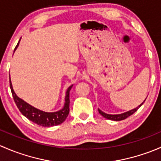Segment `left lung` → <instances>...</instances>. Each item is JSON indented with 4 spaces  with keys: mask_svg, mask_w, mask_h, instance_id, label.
Returning a JSON list of instances; mask_svg holds the SVG:
<instances>
[{
    "mask_svg": "<svg viewBox=\"0 0 161 161\" xmlns=\"http://www.w3.org/2000/svg\"><path fill=\"white\" fill-rule=\"evenodd\" d=\"M144 102H145V101H144ZM143 102H142L141 105H139L138 107L136 108L129 111V112H125V113L119 114V115H108V114H106V113H105V112H102L100 109H98V112H99V113L102 115V116L106 118L107 119H110V120H114V121H121V120H123V119H127V118L130 117L131 115H132L133 113H135V112L138 110L139 108H140V106L143 104Z\"/></svg>",
    "mask_w": 161,
    "mask_h": 161,
    "instance_id": "left-lung-1",
    "label": "left lung"
}]
</instances>
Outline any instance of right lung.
I'll return each mask as SVG.
<instances>
[{"label":"right lung","mask_w":161,"mask_h":161,"mask_svg":"<svg viewBox=\"0 0 161 161\" xmlns=\"http://www.w3.org/2000/svg\"><path fill=\"white\" fill-rule=\"evenodd\" d=\"M19 42H18L17 46L14 48V52L17 49ZM72 87L73 85H71L67 89V93H66L65 104H64V107L61 110L56 112H45L32 107V106L26 103L25 102H24L22 99L19 98L13 90L11 82L10 80V88H11V93H12L13 98H14V102H15L18 108L19 109L21 114L34 123L44 127L54 126V125H59V124L63 123L67 119V117L68 116L69 112V91L72 88Z\"/></svg>","instance_id":"add662e5"}]
</instances>
